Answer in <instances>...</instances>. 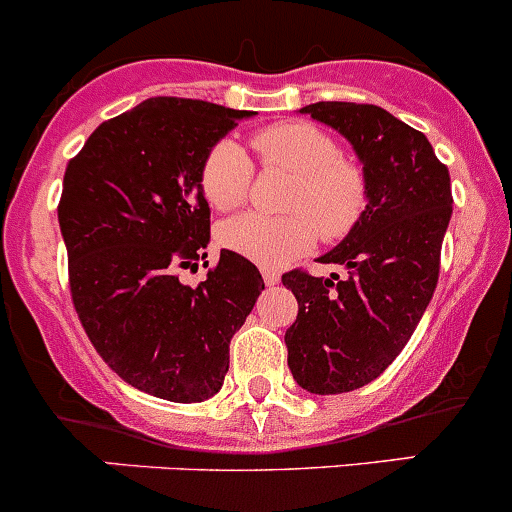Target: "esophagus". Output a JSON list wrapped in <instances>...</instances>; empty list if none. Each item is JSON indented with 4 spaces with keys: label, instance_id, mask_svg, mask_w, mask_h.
Here are the masks:
<instances>
[{
    "label": "esophagus",
    "instance_id": "34e87169",
    "mask_svg": "<svg viewBox=\"0 0 512 512\" xmlns=\"http://www.w3.org/2000/svg\"><path fill=\"white\" fill-rule=\"evenodd\" d=\"M261 274H264V281H266V284H269V286L279 284V279H281L279 271H276V269H264V271H261Z\"/></svg>",
    "mask_w": 512,
    "mask_h": 512
}]
</instances>
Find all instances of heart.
<instances>
[{"label": "heart", "instance_id": "obj_1", "mask_svg": "<svg viewBox=\"0 0 512 512\" xmlns=\"http://www.w3.org/2000/svg\"><path fill=\"white\" fill-rule=\"evenodd\" d=\"M251 148L264 170H284L294 183L284 196L286 216L241 213L218 228L226 248L264 266L299 259L321 236L339 243L367 216L372 186L367 168L344 155L337 138L306 120H286L259 128ZM253 186V163L246 150L223 138L201 163V188L218 211L243 206Z\"/></svg>", "mask_w": 512, "mask_h": 512}]
</instances>
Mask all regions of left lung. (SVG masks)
<instances>
[{
    "mask_svg": "<svg viewBox=\"0 0 512 512\" xmlns=\"http://www.w3.org/2000/svg\"><path fill=\"white\" fill-rule=\"evenodd\" d=\"M301 113L337 128L362 158L372 186L367 216L321 264L281 276L299 314L286 329L289 369L314 394H342L374 382L415 334L440 276L452 216L450 170L420 130L377 105L314 102Z\"/></svg>",
    "mask_w": 512,
    "mask_h": 512,
    "instance_id": "left-lung-1",
    "label": "left lung"
}]
</instances>
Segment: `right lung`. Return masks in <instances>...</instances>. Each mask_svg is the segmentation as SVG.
<instances>
[{"label": "right lung", "instance_id": "1", "mask_svg": "<svg viewBox=\"0 0 512 512\" xmlns=\"http://www.w3.org/2000/svg\"><path fill=\"white\" fill-rule=\"evenodd\" d=\"M248 110L150 97L97 125L70 158L57 206L70 294L105 364L140 392L203 402L221 389L228 344L264 291L259 269L223 248L198 286L211 238L201 188L208 148Z\"/></svg>", "mask_w": 512, "mask_h": 512}]
</instances>
